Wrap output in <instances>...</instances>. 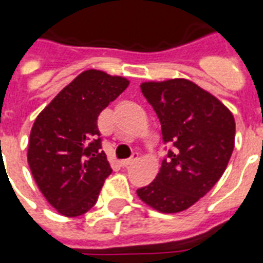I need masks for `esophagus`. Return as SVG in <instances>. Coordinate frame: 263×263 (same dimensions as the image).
<instances>
[{
  "instance_id": "1",
  "label": "esophagus",
  "mask_w": 263,
  "mask_h": 263,
  "mask_svg": "<svg viewBox=\"0 0 263 263\" xmlns=\"http://www.w3.org/2000/svg\"><path fill=\"white\" fill-rule=\"evenodd\" d=\"M138 157H139V153H138V152H135V153L132 154L131 157L123 160V161H121V164H123L124 167H128V165H131L132 163H135L136 160H138Z\"/></svg>"
}]
</instances>
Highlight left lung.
Returning a JSON list of instances; mask_svg holds the SVG:
<instances>
[{
    "instance_id": "obj_1",
    "label": "left lung",
    "mask_w": 263,
    "mask_h": 263,
    "mask_svg": "<svg viewBox=\"0 0 263 263\" xmlns=\"http://www.w3.org/2000/svg\"><path fill=\"white\" fill-rule=\"evenodd\" d=\"M142 93L161 124L164 157L156 179L136 190L160 212L183 211L212 189L234 147L236 124L229 109L189 80L143 83Z\"/></svg>"
}]
</instances>
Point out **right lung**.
Returning a JSON list of instances; mask_svg holds the SVG:
<instances>
[{
	"label": "right lung",
	"instance_id": "obj_1",
	"mask_svg": "<svg viewBox=\"0 0 263 263\" xmlns=\"http://www.w3.org/2000/svg\"><path fill=\"white\" fill-rule=\"evenodd\" d=\"M128 84L123 77L87 70L35 118L27 153L30 170L48 203L62 215H83L98 201L111 174L98 117Z\"/></svg>",
	"mask_w": 263,
	"mask_h": 263
}]
</instances>
